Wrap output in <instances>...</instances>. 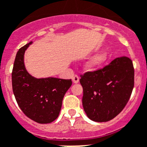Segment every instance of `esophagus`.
Masks as SVG:
<instances>
[{"instance_id":"obj_1","label":"esophagus","mask_w":147,"mask_h":147,"mask_svg":"<svg viewBox=\"0 0 147 147\" xmlns=\"http://www.w3.org/2000/svg\"><path fill=\"white\" fill-rule=\"evenodd\" d=\"M79 76L77 75H74V76L72 77V80L74 82V83H78L79 82Z\"/></svg>"}]
</instances>
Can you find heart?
Listing matches in <instances>:
<instances>
[{
	"label": "heart",
	"instance_id": "obj_1",
	"mask_svg": "<svg viewBox=\"0 0 147 147\" xmlns=\"http://www.w3.org/2000/svg\"><path fill=\"white\" fill-rule=\"evenodd\" d=\"M109 58H110V53L107 51H101L100 53L94 55L90 60H88L86 63L85 69L88 71H95L105 65L108 61Z\"/></svg>",
	"mask_w": 147,
	"mask_h": 147
}]
</instances>
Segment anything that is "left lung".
I'll return each instance as SVG.
<instances>
[{"instance_id":"obj_1","label":"left lung","mask_w":147,"mask_h":147,"mask_svg":"<svg viewBox=\"0 0 147 147\" xmlns=\"http://www.w3.org/2000/svg\"><path fill=\"white\" fill-rule=\"evenodd\" d=\"M134 79L133 63L126 56L116 58L103 69L81 76L82 106L88 118L102 122L116 117L130 98Z\"/></svg>"}]
</instances>
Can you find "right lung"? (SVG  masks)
Listing matches in <instances>:
<instances>
[{
	"mask_svg": "<svg viewBox=\"0 0 147 147\" xmlns=\"http://www.w3.org/2000/svg\"><path fill=\"white\" fill-rule=\"evenodd\" d=\"M31 43L19 49L16 56L12 72L13 94L20 109L28 118L40 124H47L58 118L63 98L72 81L31 76L26 70L24 61L25 51Z\"/></svg>",
	"mask_w": 147,
	"mask_h": 147,
	"instance_id": "add662e5",
	"label": "right lung"
}]
</instances>
